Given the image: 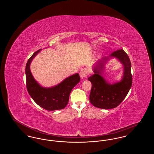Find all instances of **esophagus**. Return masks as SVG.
<instances>
[{"instance_id": "34e87169", "label": "esophagus", "mask_w": 154, "mask_h": 154, "mask_svg": "<svg viewBox=\"0 0 154 154\" xmlns=\"http://www.w3.org/2000/svg\"><path fill=\"white\" fill-rule=\"evenodd\" d=\"M80 76L81 79H83L87 76V70L86 69H82L80 72Z\"/></svg>"}]
</instances>
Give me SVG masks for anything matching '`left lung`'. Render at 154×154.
Listing matches in <instances>:
<instances>
[{"label": "left lung", "instance_id": "left-lung-1", "mask_svg": "<svg viewBox=\"0 0 154 154\" xmlns=\"http://www.w3.org/2000/svg\"><path fill=\"white\" fill-rule=\"evenodd\" d=\"M111 57L117 58L124 67L122 79L112 84L102 75L105 65ZM92 68L94 74L88 79L92 83L90 102L96 107L102 109L116 108L124 100L132 87L131 63L128 55L123 50H119L113 52L109 57H103Z\"/></svg>", "mask_w": 154, "mask_h": 154}]
</instances>
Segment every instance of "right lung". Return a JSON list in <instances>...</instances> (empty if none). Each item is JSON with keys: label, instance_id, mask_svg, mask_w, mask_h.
Here are the masks:
<instances>
[{"label": "right lung", "instance_id": "add662e5", "mask_svg": "<svg viewBox=\"0 0 154 154\" xmlns=\"http://www.w3.org/2000/svg\"><path fill=\"white\" fill-rule=\"evenodd\" d=\"M41 51L42 49L35 52L28 59L26 65L25 74L28 92L33 100L45 110L63 109L69 102L72 89L80 82V75L79 73L74 74L52 87H42L34 79L30 69L32 60Z\"/></svg>", "mask_w": 154, "mask_h": 154}]
</instances>
